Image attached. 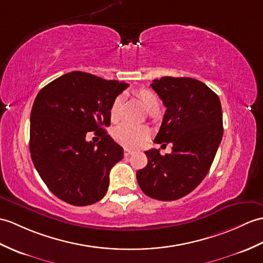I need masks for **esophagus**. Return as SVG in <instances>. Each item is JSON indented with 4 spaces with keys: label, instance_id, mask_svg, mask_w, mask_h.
<instances>
[{
    "label": "esophagus",
    "instance_id": "1",
    "mask_svg": "<svg viewBox=\"0 0 263 263\" xmlns=\"http://www.w3.org/2000/svg\"><path fill=\"white\" fill-rule=\"evenodd\" d=\"M134 154V151L133 150H131V149H127V148H125L124 149V156L125 157H127V156H131V155H133Z\"/></svg>",
    "mask_w": 263,
    "mask_h": 263
}]
</instances>
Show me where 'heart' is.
I'll return each instance as SVG.
<instances>
[{
  "mask_svg": "<svg viewBox=\"0 0 263 263\" xmlns=\"http://www.w3.org/2000/svg\"><path fill=\"white\" fill-rule=\"evenodd\" d=\"M137 95L139 96V99L141 100L146 109H149L152 105H155V104H158L156 95L149 89H139L137 90ZM120 109L121 97H117V99H114V101L112 102L111 107H109V118H111L113 122L119 120ZM149 134V127H146L144 125L129 123V122H124V123H122L115 127L113 136L115 140L121 144H124L126 146H139L145 141Z\"/></svg>",
  "mask_w": 263,
  "mask_h": 263,
  "instance_id": "obj_1",
  "label": "heart"
}]
</instances>
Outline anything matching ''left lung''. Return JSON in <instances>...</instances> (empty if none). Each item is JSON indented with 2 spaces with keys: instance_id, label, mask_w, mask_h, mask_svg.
Segmentation results:
<instances>
[{
  "instance_id": "1",
  "label": "left lung",
  "mask_w": 263,
  "mask_h": 263,
  "mask_svg": "<svg viewBox=\"0 0 263 263\" xmlns=\"http://www.w3.org/2000/svg\"><path fill=\"white\" fill-rule=\"evenodd\" d=\"M151 87L167 107L155 139L170 155L145 151L148 164L137 172L142 192L170 201L186 196L205 178L223 137L222 106L218 96L204 83L189 77H161Z\"/></svg>"
}]
</instances>
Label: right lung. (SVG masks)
<instances>
[{
    "instance_id": "1",
    "label": "right lung",
    "mask_w": 263,
    "mask_h": 263,
    "mask_svg": "<svg viewBox=\"0 0 263 263\" xmlns=\"http://www.w3.org/2000/svg\"><path fill=\"white\" fill-rule=\"evenodd\" d=\"M129 84L105 81L84 71L54 79L36 95L30 117V154L36 172L54 196L74 206L101 200L109 172L123 148L104 127L109 107ZM95 132L101 141H86Z\"/></svg>"
}]
</instances>
